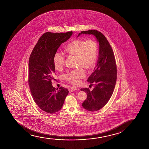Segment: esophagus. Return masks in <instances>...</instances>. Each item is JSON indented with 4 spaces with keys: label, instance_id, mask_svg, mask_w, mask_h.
Segmentation results:
<instances>
[{
    "label": "esophagus",
    "instance_id": "esophagus-1",
    "mask_svg": "<svg viewBox=\"0 0 149 149\" xmlns=\"http://www.w3.org/2000/svg\"><path fill=\"white\" fill-rule=\"evenodd\" d=\"M76 90H77V88H75V87H71L70 88H69V92H73V91H76Z\"/></svg>",
    "mask_w": 149,
    "mask_h": 149
}]
</instances>
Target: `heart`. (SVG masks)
Here are the masks:
<instances>
[{"label": "heart", "mask_w": 149, "mask_h": 149, "mask_svg": "<svg viewBox=\"0 0 149 149\" xmlns=\"http://www.w3.org/2000/svg\"><path fill=\"white\" fill-rule=\"evenodd\" d=\"M65 51L69 55H75L77 69L68 72L63 75L65 79L73 84H78L79 79L84 78L86 72L83 68L89 69L96 64L98 58V45L94 40L87 41L75 40L65 47ZM65 56L63 53L56 52L53 56V64L55 69L61 70L65 63Z\"/></svg>", "instance_id": "heart-1"}]
</instances>
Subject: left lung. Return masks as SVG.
Segmentation results:
<instances>
[{
  "label": "left lung",
  "mask_w": 149,
  "mask_h": 149,
  "mask_svg": "<svg viewBox=\"0 0 149 149\" xmlns=\"http://www.w3.org/2000/svg\"><path fill=\"white\" fill-rule=\"evenodd\" d=\"M81 34L93 35L99 43L97 65L88 79L95 88L92 91L89 88L80 89L88 95L82 103L83 107L92 112L103 107L112 96L116 84L117 68L112 48L103 33L96 30L82 31L78 37Z\"/></svg>",
  "instance_id": "obj_1"
}]
</instances>
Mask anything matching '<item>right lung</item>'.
<instances>
[{
	"label": "right lung",
	"instance_id": "1",
	"mask_svg": "<svg viewBox=\"0 0 149 149\" xmlns=\"http://www.w3.org/2000/svg\"><path fill=\"white\" fill-rule=\"evenodd\" d=\"M73 33H45L39 38L29 59V84L35 103L45 112L54 113L61 109L69 93L67 88H53L51 80H55L53 56L61 44Z\"/></svg>",
	"mask_w": 149,
	"mask_h": 149
}]
</instances>
